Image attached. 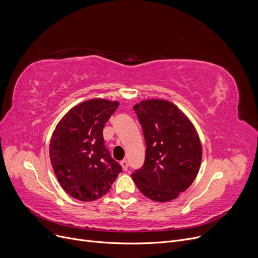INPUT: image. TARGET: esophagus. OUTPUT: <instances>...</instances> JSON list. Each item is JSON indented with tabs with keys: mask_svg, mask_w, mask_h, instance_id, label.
Returning <instances> with one entry per match:
<instances>
[{
	"mask_svg": "<svg viewBox=\"0 0 258 258\" xmlns=\"http://www.w3.org/2000/svg\"><path fill=\"white\" fill-rule=\"evenodd\" d=\"M120 165H121V167H122V169H124L125 171H127L128 170V162L126 161V159H122V161L120 162Z\"/></svg>",
	"mask_w": 258,
	"mask_h": 258,
	"instance_id": "obj_1",
	"label": "esophagus"
}]
</instances>
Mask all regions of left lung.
<instances>
[{
  "mask_svg": "<svg viewBox=\"0 0 258 258\" xmlns=\"http://www.w3.org/2000/svg\"><path fill=\"white\" fill-rule=\"evenodd\" d=\"M146 143L145 163L132 178L155 202H169L186 191L199 173L202 145L188 117L172 103L143 101L134 106Z\"/></svg>",
  "mask_w": 258,
  "mask_h": 258,
  "instance_id": "1",
  "label": "left lung"
}]
</instances>
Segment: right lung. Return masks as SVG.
<instances>
[{
    "mask_svg": "<svg viewBox=\"0 0 258 258\" xmlns=\"http://www.w3.org/2000/svg\"><path fill=\"white\" fill-rule=\"evenodd\" d=\"M117 102L94 99L73 107L59 120L50 140V161L62 188L72 198H102L121 172L105 145L103 129Z\"/></svg>",
    "mask_w": 258,
    "mask_h": 258,
    "instance_id": "add662e5",
    "label": "right lung"
}]
</instances>
